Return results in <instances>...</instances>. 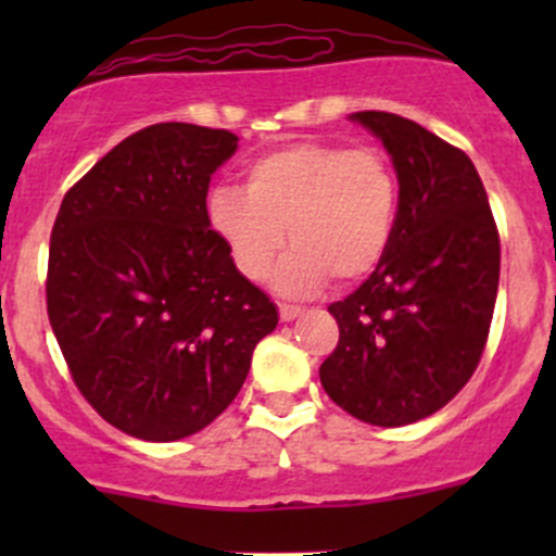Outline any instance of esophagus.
I'll list each match as a JSON object with an SVG mask.
<instances>
[{"mask_svg": "<svg viewBox=\"0 0 556 556\" xmlns=\"http://www.w3.org/2000/svg\"><path fill=\"white\" fill-rule=\"evenodd\" d=\"M301 314V306L295 304H279V317L285 319V323H290V319H295Z\"/></svg>", "mask_w": 556, "mask_h": 556, "instance_id": "esophagus-1", "label": "esophagus"}]
</instances>
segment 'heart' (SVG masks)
I'll return each instance as SVG.
<instances>
[{"instance_id": "obj_1", "label": "heart", "mask_w": 556, "mask_h": 556, "mask_svg": "<svg viewBox=\"0 0 556 556\" xmlns=\"http://www.w3.org/2000/svg\"><path fill=\"white\" fill-rule=\"evenodd\" d=\"M401 182L379 148L293 142L244 166V190L215 188L206 201L212 231L247 279H263L285 244L277 271L285 293H312L330 277L357 282L390 250Z\"/></svg>"}]
</instances>
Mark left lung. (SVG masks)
Here are the masks:
<instances>
[{"label":"left lung","instance_id":"left-lung-1","mask_svg":"<svg viewBox=\"0 0 556 556\" xmlns=\"http://www.w3.org/2000/svg\"><path fill=\"white\" fill-rule=\"evenodd\" d=\"M384 142L401 212L384 261L328 306L339 344L319 366L336 406L379 428L430 417L473 377L501 279V237L468 155L408 117L355 112Z\"/></svg>","mask_w":556,"mask_h":556}]
</instances>
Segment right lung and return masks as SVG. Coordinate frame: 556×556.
<instances>
[{
    "instance_id": "right-lung-1",
    "label": "right lung",
    "mask_w": 556,
    "mask_h": 556,
    "mask_svg": "<svg viewBox=\"0 0 556 556\" xmlns=\"http://www.w3.org/2000/svg\"><path fill=\"white\" fill-rule=\"evenodd\" d=\"M239 137L155 123L123 139L61 201L45 299L77 390L144 441L204 430L242 390L277 306L210 228L206 190Z\"/></svg>"
}]
</instances>
